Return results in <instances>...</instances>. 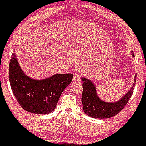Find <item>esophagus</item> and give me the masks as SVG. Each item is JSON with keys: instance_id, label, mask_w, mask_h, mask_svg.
I'll use <instances>...</instances> for the list:
<instances>
[{"instance_id": "1", "label": "esophagus", "mask_w": 146, "mask_h": 146, "mask_svg": "<svg viewBox=\"0 0 146 146\" xmlns=\"http://www.w3.org/2000/svg\"><path fill=\"white\" fill-rule=\"evenodd\" d=\"M80 77L81 76L79 74H78V73L74 74L73 76V81L74 82H79V81L80 80Z\"/></svg>"}]
</instances>
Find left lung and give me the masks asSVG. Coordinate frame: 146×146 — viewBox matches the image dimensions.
<instances>
[{"label": "left lung", "mask_w": 146, "mask_h": 146, "mask_svg": "<svg viewBox=\"0 0 146 146\" xmlns=\"http://www.w3.org/2000/svg\"><path fill=\"white\" fill-rule=\"evenodd\" d=\"M132 55L134 57L133 51ZM83 93L82 102L85 113L95 119H106L113 117L123 109L133 95L136 84V74L134 76V84L129 91L117 102H105L99 98L96 93L95 84L91 80L82 78Z\"/></svg>", "instance_id": "8db88e82"}]
</instances>
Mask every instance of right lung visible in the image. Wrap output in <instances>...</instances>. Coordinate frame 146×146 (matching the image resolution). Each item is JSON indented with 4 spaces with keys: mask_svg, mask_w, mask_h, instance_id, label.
Returning <instances> with one entry per match:
<instances>
[{
    "mask_svg": "<svg viewBox=\"0 0 146 146\" xmlns=\"http://www.w3.org/2000/svg\"><path fill=\"white\" fill-rule=\"evenodd\" d=\"M72 78V74H56L46 79H33L22 70L15 53L9 65V80L13 95L25 110L33 113L48 114L54 110Z\"/></svg>",
    "mask_w": 146,
    "mask_h": 146,
    "instance_id": "right-lung-1",
    "label": "right lung"
}]
</instances>
